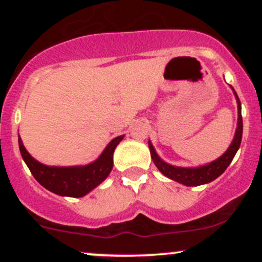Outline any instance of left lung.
Masks as SVG:
<instances>
[{
	"instance_id": "1",
	"label": "left lung",
	"mask_w": 262,
	"mask_h": 262,
	"mask_svg": "<svg viewBox=\"0 0 262 262\" xmlns=\"http://www.w3.org/2000/svg\"><path fill=\"white\" fill-rule=\"evenodd\" d=\"M234 93H235L236 102H237V128L235 132V137H234L233 143L230 144V146L228 148L227 151L224 152L221 158L210 162L208 165H204L201 167H194V169H187V167H176L172 165L166 164L165 161H162L156 154L154 146L151 145V143L149 141V149L150 154H151V159L154 161L159 171L169 177L171 180H175V181L183 183L186 186H200L204 185V183L212 182L213 180H215L219 177L222 173L227 170V167L229 166L231 160L235 156L237 149H239L240 143H242V137H243V117H242V103H240L239 97H237L235 90L233 89Z\"/></svg>"
}]
</instances>
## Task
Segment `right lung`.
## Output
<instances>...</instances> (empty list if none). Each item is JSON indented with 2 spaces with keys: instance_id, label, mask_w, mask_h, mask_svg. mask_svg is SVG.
Returning a JSON list of instances; mask_svg holds the SVG:
<instances>
[{
  "instance_id": "obj_1",
  "label": "right lung",
  "mask_w": 262,
  "mask_h": 262,
  "mask_svg": "<svg viewBox=\"0 0 262 262\" xmlns=\"http://www.w3.org/2000/svg\"><path fill=\"white\" fill-rule=\"evenodd\" d=\"M123 135L111 141L100 158L86 166L74 167H52L38 162L33 159L23 145L22 139L18 138L20 155L31 170L34 179L54 193L68 197H82L93 188L97 187L107 179L113 167V152Z\"/></svg>"
}]
</instances>
